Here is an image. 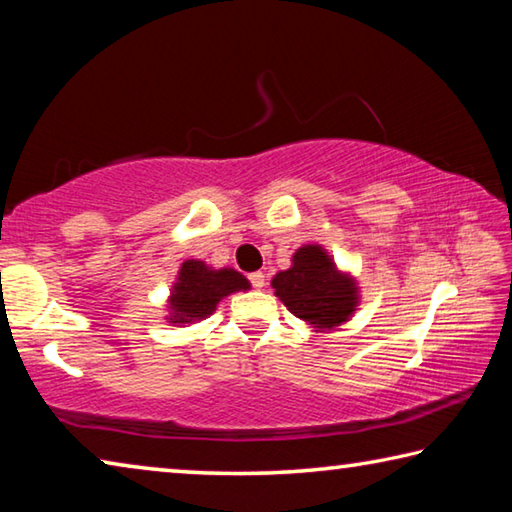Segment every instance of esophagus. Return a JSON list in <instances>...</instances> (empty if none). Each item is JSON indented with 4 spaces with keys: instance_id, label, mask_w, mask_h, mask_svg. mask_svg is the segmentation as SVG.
<instances>
[{
    "instance_id": "obj_1",
    "label": "esophagus",
    "mask_w": 512,
    "mask_h": 512,
    "mask_svg": "<svg viewBox=\"0 0 512 512\" xmlns=\"http://www.w3.org/2000/svg\"><path fill=\"white\" fill-rule=\"evenodd\" d=\"M248 280H250V284H253L255 289H264V284H266V275H264L262 271H257V273H250V275H248Z\"/></svg>"
}]
</instances>
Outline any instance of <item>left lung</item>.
I'll return each instance as SVG.
<instances>
[{"instance_id":"1","label":"left lung","mask_w":512,"mask_h":512,"mask_svg":"<svg viewBox=\"0 0 512 512\" xmlns=\"http://www.w3.org/2000/svg\"><path fill=\"white\" fill-rule=\"evenodd\" d=\"M291 262V268L273 277L271 287L293 316L320 332L350 320L359 305V287L354 277L336 268L323 246H302Z\"/></svg>"}]
</instances>
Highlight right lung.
<instances>
[{"label": "right lung", "mask_w": 512, "mask_h": 512, "mask_svg": "<svg viewBox=\"0 0 512 512\" xmlns=\"http://www.w3.org/2000/svg\"><path fill=\"white\" fill-rule=\"evenodd\" d=\"M250 289V282L235 268L207 266L198 259H187L180 266L176 284L169 296V323H196L216 311V305L230 293Z\"/></svg>", "instance_id": "obj_1"}]
</instances>
